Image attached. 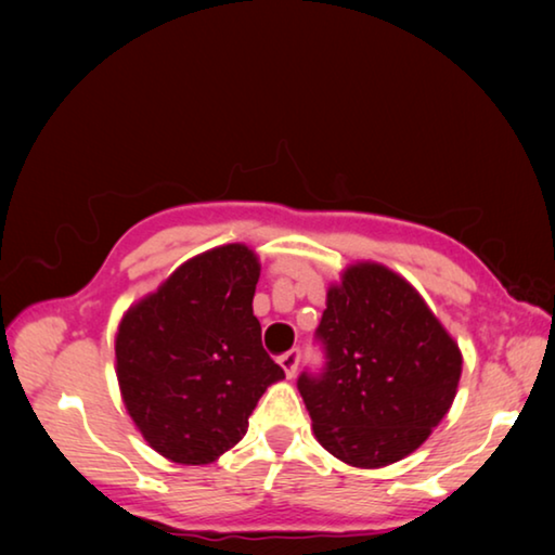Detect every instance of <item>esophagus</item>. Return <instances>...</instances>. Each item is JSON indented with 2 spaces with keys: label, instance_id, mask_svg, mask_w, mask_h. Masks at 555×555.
Instances as JSON below:
<instances>
[{
  "label": "esophagus",
  "instance_id": "esophagus-1",
  "mask_svg": "<svg viewBox=\"0 0 555 555\" xmlns=\"http://www.w3.org/2000/svg\"><path fill=\"white\" fill-rule=\"evenodd\" d=\"M298 362H300V352L298 350H288V352H284L279 357V364L281 367H284V372H286V377L288 379H294L296 377V372H298Z\"/></svg>",
  "mask_w": 555,
  "mask_h": 555
}]
</instances>
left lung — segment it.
<instances>
[{
  "label": "left lung",
  "instance_id": "8db88e82",
  "mask_svg": "<svg viewBox=\"0 0 555 555\" xmlns=\"http://www.w3.org/2000/svg\"><path fill=\"white\" fill-rule=\"evenodd\" d=\"M315 340L325 367L298 377L313 434L352 467L413 453L455 399L463 354L406 279L372 261L327 291Z\"/></svg>",
  "mask_w": 555,
  "mask_h": 555
}]
</instances>
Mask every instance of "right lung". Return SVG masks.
I'll return each mask as SVG.
<instances>
[{
  "label": "right lung",
  "mask_w": 555,
  "mask_h": 555,
  "mask_svg": "<svg viewBox=\"0 0 555 555\" xmlns=\"http://www.w3.org/2000/svg\"><path fill=\"white\" fill-rule=\"evenodd\" d=\"M257 281L255 251L224 244L188 259L121 318V399L146 443L173 463L208 465L237 446L261 393L284 379L261 347Z\"/></svg>",
  "instance_id": "obj_1"
}]
</instances>
